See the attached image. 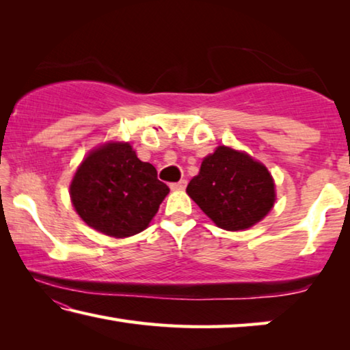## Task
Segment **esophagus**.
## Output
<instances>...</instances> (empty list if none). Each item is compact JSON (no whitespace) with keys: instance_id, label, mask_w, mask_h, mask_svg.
<instances>
[{"instance_id":"esophagus-1","label":"esophagus","mask_w":350,"mask_h":350,"mask_svg":"<svg viewBox=\"0 0 350 350\" xmlns=\"http://www.w3.org/2000/svg\"><path fill=\"white\" fill-rule=\"evenodd\" d=\"M185 187H187V180H185V179H180L179 182L170 183V188H171V189H183Z\"/></svg>"}]
</instances>
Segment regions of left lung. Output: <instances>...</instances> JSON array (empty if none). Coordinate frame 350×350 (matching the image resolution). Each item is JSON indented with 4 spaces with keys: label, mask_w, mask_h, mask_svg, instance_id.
Listing matches in <instances>:
<instances>
[{
    "label": "left lung",
    "mask_w": 350,
    "mask_h": 350,
    "mask_svg": "<svg viewBox=\"0 0 350 350\" xmlns=\"http://www.w3.org/2000/svg\"><path fill=\"white\" fill-rule=\"evenodd\" d=\"M187 193L217 227L230 232L252 227L275 204V183L267 168L228 146H219L204 159Z\"/></svg>",
    "instance_id": "obj_1"
}]
</instances>
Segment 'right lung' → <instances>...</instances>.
<instances>
[{"label":"right lung","mask_w":350,"mask_h":350,"mask_svg":"<svg viewBox=\"0 0 350 350\" xmlns=\"http://www.w3.org/2000/svg\"><path fill=\"white\" fill-rule=\"evenodd\" d=\"M167 183L129 144H106L90 152L70 183V199L90 227L112 238H128L148 227Z\"/></svg>","instance_id":"1"}]
</instances>
